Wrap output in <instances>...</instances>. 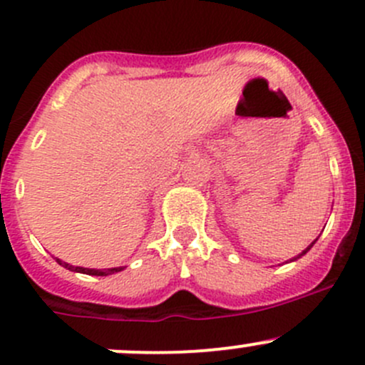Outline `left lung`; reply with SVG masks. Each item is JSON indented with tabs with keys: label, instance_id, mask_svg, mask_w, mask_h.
<instances>
[{
	"label": "left lung",
	"instance_id": "1",
	"mask_svg": "<svg viewBox=\"0 0 365 365\" xmlns=\"http://www.w3.org/2000/svg\"><path fill=\"white\" fill-rule=\"evenodd\" d=\"M316 240H318V238H316ZM316 240H314V242H312V244H311V245H309V247H307V249H305V251H304V252H302V254H298V256H297V257L304 256V254H305V252H307V251H309V249H311V247H312V245H314V244H316ZM297 257H295V259H297Z\"/></svg>",
	"mask_w": 365,
	"mask_h": 365
}]
</instances>
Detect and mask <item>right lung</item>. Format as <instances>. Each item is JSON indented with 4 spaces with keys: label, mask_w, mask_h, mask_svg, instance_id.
I'll return each instance as SVG.
<instances>
[{
    "label": "right lung",
    "mask_w": 365,
    "mask_h": 365,
    "mask_svg": "<svg viewBox=\"0 0 365 365\" xmlns=\"http://www.w3.org/2000/svg\"><path fill=\"white\" fill-rule=\"evenodd\" d=\"M56 261H58V263L61 264V267L68 268V270H72V272H79V274H88V275H111V274H116V272H121V270H123V268H125V267H116V268H104V270H95V268L72 267V264L65 263V261L58 259V257H56Z\"/></svg>",
    "instance_id": "add662e5"
}]
</instances>
